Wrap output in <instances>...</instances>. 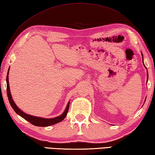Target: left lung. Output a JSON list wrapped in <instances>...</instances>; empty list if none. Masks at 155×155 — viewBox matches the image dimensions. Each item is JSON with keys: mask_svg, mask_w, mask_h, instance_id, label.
Returning a JSON list of instances; mask_svg holds the SVG:
<instances>
[{"mask_svg": "<svg viewBox=\"0 0 155 155\" xmlns=\"http://www.w3.org/2000/svg\"><path fill=\"white\" fill-rule=\"evenodd\" d=\"M142 56H143V55H142ZM142 58H143V57H142ZM143 63H144V62H143Z\"/></svg>", "mask_w": 155, "mask_h": 155, "instance_id": "left-lung-1", "label": "left lung"}]
</instances>
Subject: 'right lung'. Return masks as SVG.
Wrapping results in <instances>:
<instances>
[{"mask_svg": "<svg viewBox=\"0 0 155 155\" xmlns=\"http://www.w3.org/2000/svg\"><path fill=\"white\" fill-rule=\"evenodd\" d=\"M8 74H9V71H8ZM9 78H8V74L7 75V96L8 99H9V103L12 107L13 109L15 110L17 114H19V116H21L22 118H24V119H26L28 121L30 122L31 124H32L35 126H38V127H47L49 125H52L56 124V123L61 122V120H63L65 117H66L67 113H68V109H69V104L70 102H68V105L66 106V108L65 111L64 112V113L60 115V117L53 118V119H44V118H40V117H36L34 116H30L29 114H27L24 113V112H22L20 109H19L18 106H16L15 102H13L12 99V97H11V92H10V89H9Z\"/></svg>", "mask_w": 155, "mask_h": 155, "instance_id": "obj_1", "label": "right lung"}]
</instances>
